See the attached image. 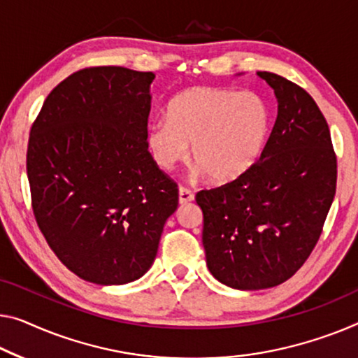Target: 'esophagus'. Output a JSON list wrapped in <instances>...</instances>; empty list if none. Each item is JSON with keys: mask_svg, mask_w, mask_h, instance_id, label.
Segmentation results:
<instances>
[{"mask_svg": "<svg viewBox=\"0 0 358 358\" xmlns=\"http://www.w3.org/2000/svg\"><path fill=\"white\" fill-rule=\"evenodd\" d=\"M193 199H194V194L191 193L188 188H185V186H180V189H178V202H180V204H188V202H191Z\"/></svg>", "mask_w": 358, "mask_h": 358, "instance_id": "esophagus-1", "label": "esophagus"}]
</instances>
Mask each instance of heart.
Returning <instances> with one entry per match:
<instances>
[{"label": "heart", "mask_w": 358, "mask_h": 358, "mask_svg": "<svg viewBox=\"0 0 358 358\" xmlns=\"http://www.w3.org/2000/svg\"><path fill=\"white\" fill-rule=\"evenodd\" d=\"M165 117L146 131L152 161L170 172L193 154L199 172L217 185L241 180L268 145L270 104L262 94L223 87H191L170 99Z\"/></svg>", "instance_id": "1"}]
</instances>
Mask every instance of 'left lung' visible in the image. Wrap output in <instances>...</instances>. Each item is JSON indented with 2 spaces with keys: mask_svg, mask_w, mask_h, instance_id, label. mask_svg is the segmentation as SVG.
Returning <instances> with one entry per match:
<instances>
[{
  "mask_svg": "<svg viewBox=\"0 0 358 358\" xmlns=\"http://www.w3.org/2000/svg\"><path fill=\"white\" fill-rule=\"evenodd\" d=\"M278 115L259 164L234 183L196 194L207 268L223 285L278 286L315 248L336 194L338 164L327 120L310 94L271 72Z\"/></svg>",
  "mask_w": 358,
  "mask_h": 358,
  "instance_id": "8db88e82",
  "label": "left lung"
}]
</instances>
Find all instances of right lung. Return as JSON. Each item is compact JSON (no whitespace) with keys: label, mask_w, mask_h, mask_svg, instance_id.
Returning a JSON list of instances; mask_svg holds the SVG:
<instances>
[{"label":"right lung","mask_w":358,"mask_h":358,"mask_svg":"<svg viewBox=\"0 0 358 358\" xmlns=\"http://www.w3.org/2000/svg\"><path fill=\"white\" fill-rule=\"evenodd\" d=\"M152 72L82 69L48 94L27 149L35 220L57 259L96 285L141 278L178 188L146 148Z\"/></svg>","instance_id":"add662e5"}]
</instances>
